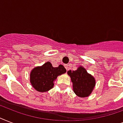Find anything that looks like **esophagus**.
Masks as SVG:
<instances>
[{"label":"esophagus","mask_w":123,"mask_h":123,"mask_svg":"<svg viewBox=\"0 0 123 123\" xmlns=\"http://www.w3.org/2000/svg\"><path fill=\"white\" fill-rule=\"evenodd\" d=\"M64 67L66 68V70H68L69 69V64H66V65H64Z\"/></svg>","instance_id":"esophagus-1"}]
</instances>
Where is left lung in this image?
I'll return each mask as SVG.
<instances>
[{"label":"left lung","instance_id":"8db88e82","mask_svg":"<svg viewBox=\"0 0 123 123\" xmlns=\"http://www.w3.org/2000/svg\"><path fill=\"white\" fill-rule=\"evenodd\" d=\"M68 74L73 82V91L78 96L84 98L91 94L95 86V80L86 69L80 66L76 71H68Z\"/></svg>","mask_w":123,"mask_h":123}]
</instances>
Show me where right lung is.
<instances>
[{"instance_id":"add662e5","label":"right lung","mask_w":123,"mask_h":123,"mask_svg":"<svg viewBox=\"0 0 123 123\" xmlns=\"http://www.w3.org/2000/svg\"><path fill=\"white\" fill-rule=\"evenodd\" d=\"M66 72V69L62 65L54 68L50 62H47L42 66L32 70L30 75L31 83L37 91L46 92L54 87V81L57 76Z\"/></svg>"}]
</instances>
